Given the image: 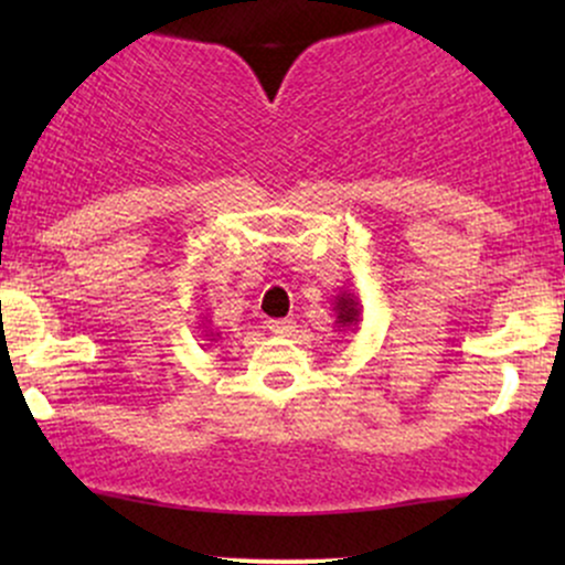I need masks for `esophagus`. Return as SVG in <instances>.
<instances>
[{
	"label": "esophagus",
	"mask_w": 565,
	"mask_h": 565,
	"mask_svg": "<svg viewBox=\"0 0 565 565\" xmlns=\"http://www.w3.org/2000/svg\"><path fill=\"white\" fill-rule=\"evenodd\" d=\"M268 329H270V332H274V334H278V337H289V334L297 332V321H291V319L270 321Z\"/></svg>",
	"instance_id": "34e87169"
}]
</instances>
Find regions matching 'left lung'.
Instances as JSON below:
<instances>
[{
  "mask_svg": "<svg viewBox=\"0 0 565 565\" xmlns=\"http://www.w3.org/2000/svg\"><path fill=\"white\" fill-rule=\"evenodd\" d=\"M359 321H361V300L359 295H353V291H342L334 297V327L337 332H342V329H359Z\"/></svg>",
  "mask_w": 565,
  "mask_h": 565,
  "instance_id": "1",
  "label": "left lung"
}]
</instances>
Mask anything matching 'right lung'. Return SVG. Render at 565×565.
I'll return each instance as SVG.
<instances>
[{"label":"right lung","mask_w":565,"mask_h":565,"mask_svg":"<svg viewBox=\"0 0 565 565\" xmlns=\"http://www.w3.org/2000/svg\"><path fill=\"white\" fill-rule=\"evenodd\" d=\"M196 329H201V332H204V337H206V340H210V342H217L220 332H212V329H210V323H204V321H201Z\"/></svg>","instance_id":"obj_1"}]
</instances>
